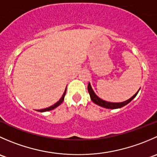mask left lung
Listing matches in <instances>:
<instances>
[{
    "instance_id": "left-lung-1",
    "label": "left lung",
    "mask_w": 157,
    "mask_h": 157,
    "mask_svg": "<svg viewBox=\"0 0 157 157\" xmlns=\"http://www.w3.org/2000/svg\"><path fill=\"white\" fill-rule=\"evenodd\" d=\"M87 89H88L89 93H90V99H92V101H93V102H94L95 104L99 105V106L103 107V108L112 109H120V108H121V107H123V106H124V105H127V104L129 103V102H131V101L134 98H135V96H137V94L138 93L139 90H140V89H139L138 91H137V93H136L135 94H134V96H132V97H131L129 99L124 101V102H107V101L103 100V99H100L99 97H98V96L96 95V93H94V91L93 90V89H92L91 85H90V83H89V84H88Z\"/></svg>"
}]
</instances>
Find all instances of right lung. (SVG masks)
Masks as SVG:
<instances>
[{
    "instance_id": "obj_1",
    "label": "right lung",
    "mask_w": 157,
    "mask_h": 157,
    "mask_svg": "<svg viewBox=\"0 0 157 157\" xmlns=\"http://www.w3.org/2000/svg\"><path fill=\"white\" fill-rule=\"evenodd\" d=\"M66 90H67V88L65 89V91H64V94H63V96H62V97H61V99H59V101H58V102H57L56 103H55V104H54V105H52V106L48 107V108L44 109H40V110H38V111H39V112H47V111H50V110H52V109H55V108H56V107H58V105H61V104L62 103V102H63V101H64V96H65V93H66Z\"/></svg>"
}]
</instances>
